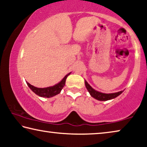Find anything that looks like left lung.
Instances as JSON below:
<instances>
[{"mask_svg":"<svg viewBox=\"0 0 147 147\" xmlns=\"http://www.w3.org/2000/svg\"><path fill=\"white\" fill-rule=\"evenodd\" d=\"M85 85L87 89L89 91V93H90L91 96H93V98H94L96 100H100V101H106L108 100H111V99L115 98L117 96H118L119 95L123 93V91L117 92V93H100V92H98L97 91L94 90V89H93L90 86V85L85 80Z\"/></svg>","mask_w":147,"mask_h":147,"instance_id":"left-lung-1","label":"left lung"}]
</instances>
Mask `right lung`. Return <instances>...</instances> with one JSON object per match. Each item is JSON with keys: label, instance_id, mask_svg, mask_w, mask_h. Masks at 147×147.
<instances>
[{"label": "right lung", "instance_id": "obj_1", "mask_svg": "<svg viewBox=\"0 0 147 147\" xmlns=\"http://www.w3.org/2000/svg\"><path fill=\"white\" fill-rule=\"evenodd\" d=\"M70 74L71 73H69V74H67L60 82L56 84L55 86L48 87V88H38L31 85V84H30L28 82H26V84L28 86L29 88H30L31 90L36 94H38V96H41V97L51 98L52 96H55L56 94H58L60 93L61 89H63L65 84V81H66L67 78V76Z\"/></svg>", "mask_w": 147, "mask_h": 147}]
</instances>
